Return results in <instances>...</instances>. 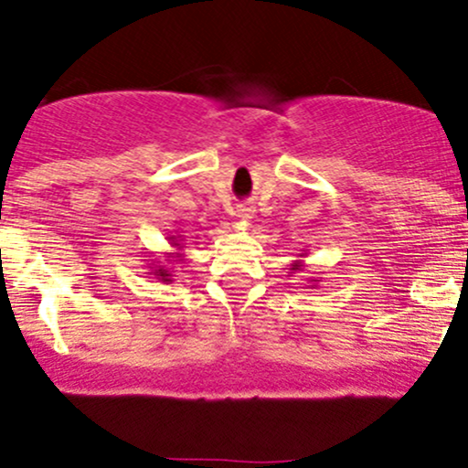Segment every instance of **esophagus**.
<instances>
[{"label":"esophagus","mask_w":468,"mask_h":468,"mask_svg":"<svg viewBox=\"0 0 468 468\" xmlns=\"http://www.w3.org/2000/svg\"><path fill=\"white\" fill-rule=\"evenodd\" d=\"M235 216H238L239 219H244V222H249V219H252V216H255V211H252L250 207H239Z\"/></svg>","instance_id":"1"}]
</instances>
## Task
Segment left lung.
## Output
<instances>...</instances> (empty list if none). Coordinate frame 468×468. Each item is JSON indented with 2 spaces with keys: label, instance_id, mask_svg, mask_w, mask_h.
<instances>
[{
  "label": "left lung",
  "instance_id": "left-lung-1",
  "mask_svg": "<svg viewBox=\"0 0 468 468\" xmlns=\"http://www.w3.org/2000/svg\"><path fill=\"white\" fill-rule=\"evenodd\" d=\"M305 255V252H302V257ZM302 268H303V264H302V261H294V264H292V268H290V271H292V272H297V271H302ZM313 283H319V279H313ZM314 288V286H313Z\"/></svg>",
  "mask_w": 468,
  "mask_h": 468
}]
</instances>
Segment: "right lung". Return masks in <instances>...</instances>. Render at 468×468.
<instances>
[{
  "instance_id": "obj_1",
  "label": "right lung",
  "mask_w": 468,
  "mask_h": 468,
  "mask_svg": "<svg viewBox=\"0 0 468 468\" xmlns=\"http://www.w3.org/2000/svg\"><path fill=\"white\" fill-rule=\"evenodd\" d=\"M169 241H171V246H174L176 250L166 252L165 257H171V260H166L165 264H155V261H154V264H149V271H154V272H149V275L160 279V282H174V279H171V268L169 266L178 264V261L182 260V249H185V246H180L182 244L180 235H171Z\"/></svg>"
}]
</instances>
